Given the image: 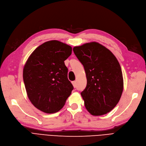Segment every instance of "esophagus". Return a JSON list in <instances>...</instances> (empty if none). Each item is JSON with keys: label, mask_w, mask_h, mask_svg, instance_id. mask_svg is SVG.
<instances>
[{"label": "esophagus", "mask_w": 146, "mask_h": 146, "mask_svg": "<svg viewBox=\"0 0 146 146\" xmlns=\"http://www.w3.org/2000/svg\"><path fill=\"white\" fill-rule=\"evenodd\" d=\"M72 85H74V87H76V81H73V82H72Z\"/></svg>", "instance_id": "34e87169"}]
</instances>
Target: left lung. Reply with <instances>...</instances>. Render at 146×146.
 <instances>
[{"instance_id": "8db88e82", "label": "left lung", "mask_w": 146, "mask_h": 146, "mask_svg": "<svg viewBox=\"0 0 146 146\" xmlns=\"http://www.w3.org/2000/svg\"><path fill=\"white\" fill-rule=\"evenodd\" d=\"M74 54L83 64L87 84L81 93L93 115L109 112L119 102L123 88L121 67L113 53L97 42L75 46Z\"/></svg>"}]
</instances>
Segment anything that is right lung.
Listing matches in <instances>:
<instances>
[{"label": "right lung", "mask_w": 146, "mask_h": 146, "mask_svg": "<svg viewBox=\"0 0 146 146\" xmlns=\"http://www.w3.org/2000/svg\"><path fill=\"white\" fill-rule=\"evenodd\" d=\"M71 53L70 46L51 40L38 46L27 60L23 80L29 100L41 111H59L71 94L74 86L64 64Z\"/></svg>", "instance_id": "1"}]
</instances>
